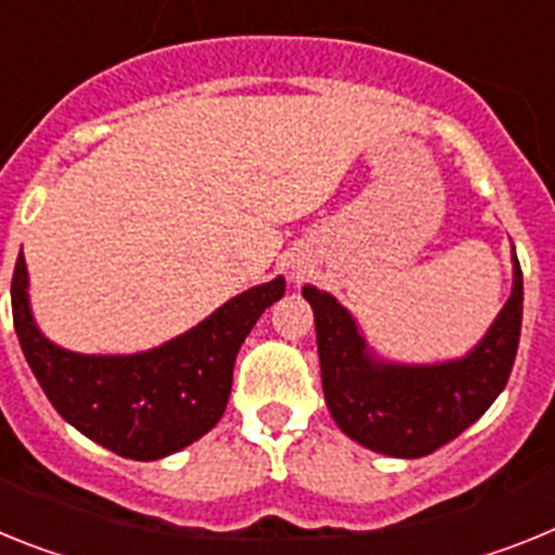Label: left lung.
<instances>
[{"label":"left lung","instance_id":"obj_1","mask_svg":"<svg viewBox=\"0 0 555 555\" xmlns=\"http://www.w3.org/2000/svg\"><path fill=\"white\" fill-rule=\"evenodd\" d=\"M331 415L348 438L390 457H424L475 424L508 385L522 328V269L489 334L443 364H392L371 357L353 317L328 292L302 286Z\"/></svg>","mask_w":555,"mask_h":555}]
</instances>
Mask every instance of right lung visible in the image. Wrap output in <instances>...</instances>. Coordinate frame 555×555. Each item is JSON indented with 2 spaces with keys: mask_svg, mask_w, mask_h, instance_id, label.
Listing matches in <instances>:
<instances>
[{
  "mask_svg": "<svg viewBox=\"0 0 555 555\" xmlns=\"http://www.w3.org/2000/svg\"><path fill=\"white\" fill-rule=\"evenodd\" d=\"M283 292L286 281L274 278L232 297L188 334L131 357H83L52 345L33 323L22 255L11 302L18 345L61 418L120 457L159 461L219 424L241 343Z\"/></svg>",
  "mask_w": 555,
  "mask_h": 555,
  "instance_id": "right-lung-1",
  "label": "right lung"
}]
</instances>
